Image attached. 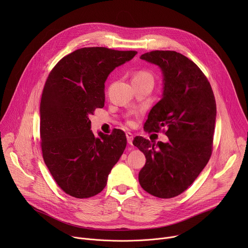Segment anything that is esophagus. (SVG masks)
Wrapping results in <instances>:
<instances>
[{
    "label": "esophagus",
    "instance_id": "34e87169",
    "mask_svg": "<svg viewBox=\"0 0 248 248\" xmlns=\"http://www.w3.org/2000/svg\"><path fill=\"white\" fill-rule=\"evenodd\" d=\"M126 140H127V143L128 144H130V145H132V140H133V134L132 133H130V132H126Z\"/></svg>",
    "mask_w": 248,
    "mask_h": 248
}]
</instances>
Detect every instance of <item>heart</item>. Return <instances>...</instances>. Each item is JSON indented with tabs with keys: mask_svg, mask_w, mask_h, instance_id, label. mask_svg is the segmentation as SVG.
Here are the masks:
<instances>
[{
	"mask_svg": "<svg viewBox=\"0 0 248 248\" xmlns=\"http://www.w3.org/2000/svg\"><path fill=\"white\" fill-rule=\"evenodd\" d=\"M142 78H151V76L149 74L142 72V73L137 74L133 79H142Z\"/></svg>",
	"mask_w": 248,
	"mask_h": 248,
	"instance_id": "heart-1",
	"label": "heart"
}]
</instances>
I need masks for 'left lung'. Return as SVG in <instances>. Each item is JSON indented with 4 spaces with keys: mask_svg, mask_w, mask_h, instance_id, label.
<instances>
[{
    "mask_svg": "<svg viewBox=\"0 0 248 248\" xmlns=\"http://www.w3.org/2000/svg\"><path fill=\"white\" fill-rule=\"evenodd\" d=\"M140 59L159 66L163 77L161 100L144 124L149 131L165 127L168 142L136 136L133 145L146 158L138 174L145 191L171 198L188 188L212 154L216 123V101L201 69L174 51H152Z\"/></svg>",
    "mask_w": 248,
    "mask_h": 248,
    "instance_id": "8db88e82",
    "label": "left lung"
}]
</instances>
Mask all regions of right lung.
Segmentation results:
<instances>
[{
    "instance_id": "right-lung-1",
    "label": "right lung",
    "mask_w": 248,
    "mask_h": 248,
    "mask_svg": "<svg viewBox=\"0 0 248 248\" xmlns=\"http://www.w3.org/2000/svg\"><path fill=\"white\" fill-rule=\"evenodd\" d=\"M137 52L104 47L78 49L52 69L40 103V135L44 162L68 195L88 198L107 185L126 146L122 130L92 132L89 116L105 103V82L113 70Z\"/></svg>"
}]
</instances>
